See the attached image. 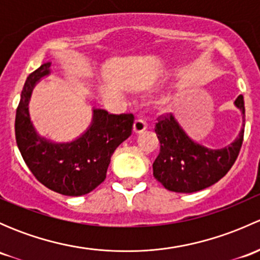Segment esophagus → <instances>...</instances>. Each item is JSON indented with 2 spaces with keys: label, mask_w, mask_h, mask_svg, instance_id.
Listing matches in <instances>:
<instances>
[{
  "label": "esophagus",
  "mask_w": 260,
  "mask_h": 260,
  "mask_svg": "<svg viewBox=\"0 0 260 260\" xmlns=\"http://www.w3.org/2000/svg\"><path fill=\"white\" fill-rule=\"evenodd\" d=\"M147 123L143 119H136L135 124H133V133L138 135V133H142L143 131H146Z\"/></svg>",
  "instance_id": "obj_1"
}]
</instances>
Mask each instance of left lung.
I'll list each match as a JSON object with an SVG mask.
<instances>
[{
  "mask_svg": "<svg viewBox=\"0 0 260 260\" xmlns=\"http://www.w3.org/2000/svg\"><path fill=\"white\" fill-rule=\"evenodd\" d=\"M242 111L243 127L237 140L222 148H208L193 142L172 114L161 115L154 132L161 143L153 162V176L165 188L174 192L191 193L214 185L228 174L238 158L244 138V98L234 102Z\"/></svg>",
  "mask_w": 260,
  "mask_h": 260,
  "instance_id": "1",
  "label": "left lung"
}]
</instances>
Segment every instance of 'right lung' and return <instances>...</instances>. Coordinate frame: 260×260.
<instances>
[{
    "instance_id": "right-lung-1",
    "label": "right lung",
    "mask_w": 260,
    "mask_h": 260,
    "mask_svg": "<svg viewBox=\"0 0 260 260\" xmlns=\"http://www.w3.org/2000/svg\"><path fill=\"white\" fill-rule=\"evenodd\" d=\"M50 65L45 62L31 73L23 85L15 120L17 147L44 186L61 195H85L106 180L115 148L132 135L135 117L93 109L91 124L75 141L55 143L39 136L28 114V102L36 83L50 74Z\"/></svg>"
}]
</instances>
